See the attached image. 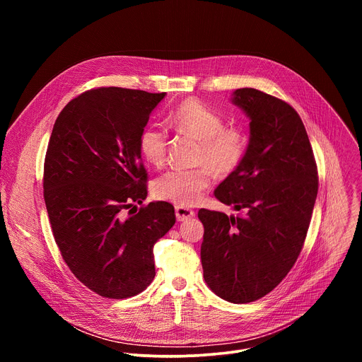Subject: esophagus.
<instances>
[{"label": "esophagus", "instance_id": "1", "mask_svg": "<svg viewBox=\"0 0 362 362\" xmlns=\"http://www.w3.org/2000/svg\"><path fill=\"white\" fill-rule=\"evenodd\" d=\"M175 211H176V219H177L179 222L187 221V219H190V218L194 216V212H193L192 209L183 208V206H176Z\"/></svg>", "mask_w": 362, "mask_h": 362}]
</instances>
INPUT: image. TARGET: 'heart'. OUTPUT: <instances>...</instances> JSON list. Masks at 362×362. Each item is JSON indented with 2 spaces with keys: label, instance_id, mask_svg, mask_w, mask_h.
Returning a JSON list of instances; mask_svg holds the SVG:
<instances>
[{
  "label": "heart",
  "instance_id": "b5f03b06",
  "mask_svg": "<svg viewBox=\"0 0 362 362\" xmlns=\"http://www.w3.org/2000/svg\"><path fill=\"white\" fill-rule=\"evenodd\" d=\"M169 124L180 133L200 140L197 163L202 166L172 169L163 173L154 182L153 193L179 206H193L211 186L212 170L225 177L240 166L247 150V137L239 129L225 127V120L219 113L194 98L180 103L170 115ZM166 147L168 132L165 127L151 124L141 130L139 150L147 163L162 166L166 159Z\"/></svg>",
  "mask_w": 362,
  "mask_h": 362
}]
</instances>
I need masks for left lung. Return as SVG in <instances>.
<instances>
[{
    "label": "left lung",
    "instance_id": "obj_1",
    "mask_svg": "<svg viewBox=\"0 0 362 362\" xmlns=\"http://www.w3.org/2000/svg\"><path fill=\"white\" fill-rule=\"evenodd\" d=\"M232 103L249 117L240 166L215 197L242 215L200 209L203 278L222 299L247 303L276 288L296 262L318 193V170L305 126L288 103L238 88Z\"/></svg>",
    "mask_w": 362,
    "mask_h": 362
}]
</instances>
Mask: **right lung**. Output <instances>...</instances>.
Listing matches in <instances>:
<instances>
[{
	"instance_id": "add662e5",
	"label": "right lung",
	"mask_w": 362,
	"mask_h": 362,
	"mask_svg": "<svg viewBox=\"0 0 362 362\" xmlns=\"http://www.w3.org/2000/svg\"><path fill=\"white\" fill-rule=\"evenodd\" d=\"M166 93L100 87L59 115L44 160V200L62 256L100 296L123 299L153 281V246L176 222L168 202H150L139 137Z\"/></svg>"
}]
</instances>
